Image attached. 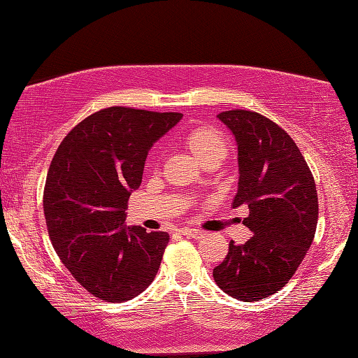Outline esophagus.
<instances>
[{"label":"esophagus","instance_id":"1","mask_svg":"<svg viewBox=\"0 0 358 358\" xmlns=\"http://www.w3.org/2000/svg\"><path fill=\"white\" fill-rule=\"evenodd\" d=\"M181 235H186V237H191V238H202L203 237V232L199 229H191V227H183L180 229Z\"/></svg>","mask_w":358,"mask_h":358}]
</instances>
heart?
I'll use <instances>...</instances> for the list:
<instances>
[{"label": "heart", "mask_w": 358, "mask_h": 358, "mask_svg": "<svg viewBox=\"0 0 358 358\" xmlns=\"http://www.w3.org/2000/svg\"><path fill=\"white\" fill-rule=\"evenodd\" d=\"M187 148L201 162L210 157H224L227 153V142L220 132L210 128H197L186 136Z\"/></svg>", "instance_id": "b5f03b06"}]
</instances>
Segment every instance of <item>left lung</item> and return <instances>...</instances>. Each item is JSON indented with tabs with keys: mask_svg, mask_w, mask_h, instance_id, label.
Returning <instances> with one entry per match:
<instances>
[{
	"mask_svg": "<svg viewBox=\"0 0 358 358\" xmlns=\"http://www.w3.org/2000/svg\"><path fill=\"white\" fill-rule=\"evenodd\" d=\"M217 118L237 142L232 207L248 205L243 224L252 237L245 245L230 241L213 278L234 299L257 301L286 286L310 250L319 215L316 183L292 137L271 120L241 108Z\"/></svg>",
	"mask_w": 358,
	"mask_h": 358,
	"instance_id": "obj_1",
	"label": "left lung"
}]
</instances>
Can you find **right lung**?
I'll return each instance as SVG.
<instances>
[{
  "label": "right lung",
  "mask_w": 358,
  "mask_h": 358,
  "mask_svg": "<svg viewBox=\"0 0 358 358\" xmlns=\"http://www.w3.org/2000/svg\"><path fill=\"white\" fill-rule=\"evenodd\" d=\"M183 115L108 107L80 121L59 143L44 187L52 245L80 286L120 303L142 294L159 270L167 232L126 226L153 143Z\"/></svg>",
  "instance_id": "1"
}]
</instances>
